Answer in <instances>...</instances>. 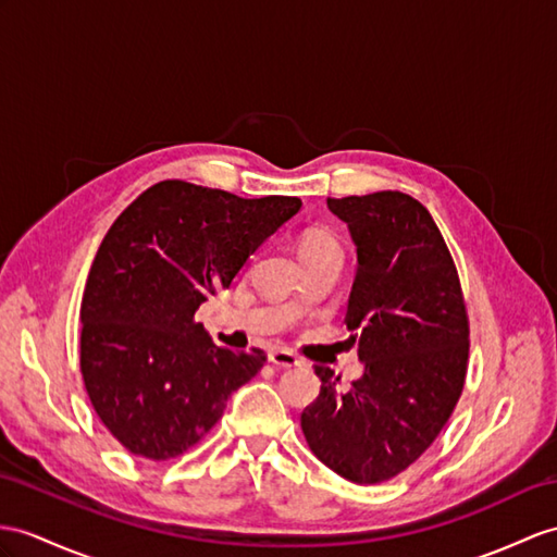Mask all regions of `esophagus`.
Returning <instances> with one entry per match:
<instances>
[{"mask_svg":"<svg viewBox=\"0 0 557 557\" xmlns=\"http://www.w3.org/2000/svg\"><path fill=\"white\" fill-rule=\"evenodd\" d=\"M269 361L276 366V369H295V366H300L302 361L297 359L293 351H288V349H274V351H269Z\"/></svg>","mask_w":557,"mask_h":557,"instance_id":"1","label":"esophagus"}]
</instances>
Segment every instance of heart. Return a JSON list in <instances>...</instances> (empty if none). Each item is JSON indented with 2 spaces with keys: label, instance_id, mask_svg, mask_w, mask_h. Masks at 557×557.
Returning <instances> with one entry per match:
<instances>
[{
  "label": "heart",
  "instance_id": "b5f03b06",
  "mask_svg": "<svg viewBox=\"0 0 557 557\" xmlns=\"http://www.w3.org/2000/svg\"><path fill=\"white\" fill-rule=\"evenodd\" d=\"M325 248H337L335 238L331 234H325V232H307L300 240V255L314 252V250H325Z\"/></svg>",
  "mask_w": 557,
  "mask_h": 557
}]
</instances>
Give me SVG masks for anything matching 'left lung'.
Here are the masks:
<instances>
[{"instance_id":"left-lung-1","label":"left lung","mask_w":557,"mask_h":557,"mask_svg":"<svg viewBox=\"0 0 557 557\" xmlns=\"http://www.w3.org/2000/svg\"><path fill=\"white\" fill-rule=\"evenodd\" d=\"M349 228L357 276L347 329L359 331L363 375L343 389L319 366L321 392L302 411L309 449L357 484L395 478L435 442L463 392L468 314L449 248L411 196L329 198Z\"/></svg>"}]
</instances>
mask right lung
<instances>
[{
  "mask_svg": "<svg viewBox=\"0 0 557 557\" xmlns=\"http://www.w3.org/2000/svg\"><path fill=\"white\" fill-rule=\"evenodd\" d=\"M302 208L168 180L122 212L94 257L79 366L101 423L134 456L184 454L222 418L264 351L216 347L198 307Z\"/></svg>",
  "mask_w": 557,
  "mask_h": 557,
  "instance_id": "obj_1",
  "label": "right lung"
}]
</instances>
